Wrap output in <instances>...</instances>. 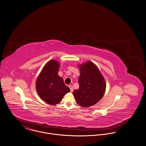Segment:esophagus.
Masks as SVG:
<instances>
[{
  "mask_svg": "<svg viewBox=\"0 0 146 146\" xmlns=\"http://www.w3.org/2000/svg\"><path fill=\"white\" fill-rule=\"evenodd\" d=\"M69 88H70V92H73V87L72 85H69Z\"/></svg>",
  "mask_w": 146,
  "mask_h": 146,
  "instance_id": "obj_1",
  "label": "esophagus"
}]
</instances>
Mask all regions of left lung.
Listing matches in <instances>:
<instances>
[{
  "instance_id": "obj_1",
  "label": "left lung",
  "mask_w": 146,
  "mask_h": 146,
  "mask_svg": "<svg viewBox=\"0 0 146 146\" xmlns=\"http://www.w3.org/2000/svg\"><path fill=\"white\" fill-rule=\"evenodd\" d=\"M80 87L73 91L77 103L82 107L95 105L104 95L106 83L98 68L91 62L80 66Z\"/></svg>"
}]
</instances>
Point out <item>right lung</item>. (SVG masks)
Here are the masks:
<instances>
[{
    "label": "right lung",
    "mask_w": 146,
    "mask_h": 146,
    "mask_svg": "<svg viewBox=\"0 0 146 146\" xmlns=\"http://www.w3.org/2000/svg\"><path fill=\"white\" fill-rule=\"evenodd\" d=\"M59 63L51 60L45 65L38 76L36 87L40 97L47 104H59L66 94L70 92L63 80L58 76Z\"/></svg>",
    "instance_id": "1"
}]
</instances>
